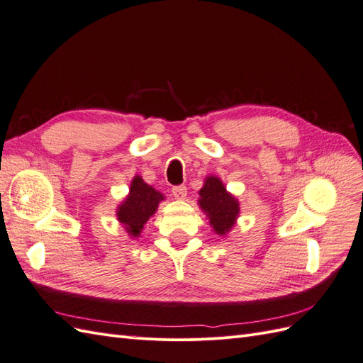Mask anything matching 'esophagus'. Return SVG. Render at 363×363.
Listing matches in <instances>:
<instances>
[{
    "label": "esophagus",
    "instance_id": "1",
    "mask_svg": "<svg viewBox=\"0 0 363 363\" xmlns=\"http://www.w3.org/2000/svg\"><path fill=\"white\" fill-rule=\"evenodd\" d=\"M171 192H172L175 200H184L186 199V194H188V189H186V186L179 184V186H174V188L171 189Z\"/></svg>",
    "mask_w": 363,
    "mask_h": 363
}]
</instances>
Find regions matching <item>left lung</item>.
<instances>
[{
  "mask_svg": "<svg viewBox=\"0 0 363 363\" xmlns=\"http://www.w3.org/2000/svg\"><path fill=\"white\" fill-rule=\"evenodd\" d=\"M199 204L207 215L216 235H227L239 216V203L218 177H207L200 189Z\"/></svg>",
  "mask_w": 363,
  "mask_h": 363,
  "instance_id": "1",
  "label": "left lung"
}]
</instances>
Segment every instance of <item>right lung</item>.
<instances>
[{
    "label": "right lung",
    "instance_id": "add662e5",
    "mask_svg": "<svg viewBox=\"0 0 363 363\" xmlns=\"http://www.w3.org/2000/svg\"><path fill=\"white\" fill-rule=\"evenodd\" d=\"M164 200L163 194L147 184L142 177L136 175L131 180L127 199L118 206L116 216L131 238H139L145 223L157 211L159 203Z\"/></svg>",
    "mask_w": 363,
    "mask_h": 363
}]
</instances>
